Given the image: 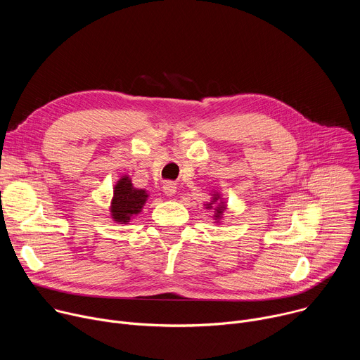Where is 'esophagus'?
<instances>
[{"instance_id": "obj_1", "label": "esophagus", "mask_w": 360, "mask_h": 360, "mask_svg": "<svg viewBox=\"0 0 360 360\" xmlns=\"http://www.w3.org/2000/svg\"><path fill=\"white\" fill-rule=\"evenodd\" d=\"M164 192H165V195H167V196H172V195L176 192V186H175V184H172V182H167V184L164 185Z\"/></svg>"}]
</instances>
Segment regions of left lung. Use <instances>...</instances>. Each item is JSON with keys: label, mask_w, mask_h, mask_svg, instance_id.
<instances>
[{"label": "left lung", "mask_w": 360, "mask_h": 360, "mask_svg": "<svg viewBox=\"0 0 360 360\" xmlns=\"http://www.w3.org/2000/svg\"><path fill=\"white\" fill-rule=\"evenodd\" d=\"M215 206V214H214V218L215 221H221L222 219V215H224V211L226 210V205L225 202L221 200V195L218 192L212 193V199L210 203H205V207H207V210H212L213 207Z\"/></svg>", "instance_id": "obj_1"}]
</instances>
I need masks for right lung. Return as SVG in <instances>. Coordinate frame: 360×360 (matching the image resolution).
I'll return each mask as SVG.
<instances>
[{
    "instance_id": "add662e5",
    "label": "right lung",
    "mask_w": 360,
    "mask_h": 360,
    "mask_svg": "<svg viewBox=\"0 0 360 360\" xmlns=\"http://www.w3.org/2000/svg\"><path fill=\"white\" fill-rule=\"evenodd\" d=\"M145 189L134 188L129 176H122L114 186L111 200V217L118 224H128L134 215H138L146 202Z\"/></svg>"
}]
</instances>
